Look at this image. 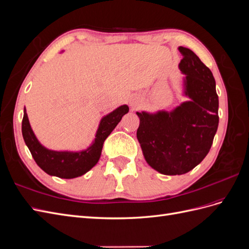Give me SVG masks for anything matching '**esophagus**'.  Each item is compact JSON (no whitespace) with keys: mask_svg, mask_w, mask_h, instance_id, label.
Instances as JSON below:
<instances>
[{"mask_svg":"<svg viewBox=\"0 0 249 249\" xmlns=\"http://www.w3.org/2000/svg\"><path fill=\"white\" fill-rule=\"evenodd\" d=\"M130 105L132 108H137L141 105V100L139 99V97H136V96L132 97V99L130 100Z\"/></svg>","mask_w":249,"mask_h":249,"instance_id":"1","label":"esophagus"}]
</instances>
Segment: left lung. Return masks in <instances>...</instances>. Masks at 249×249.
<instances>
[{
	"label": "left lung",
	"instance_id": "1",
	"mask_svg": "<svg viewBox=\"0 0 249 249\" xmlns=\"http://www.w3.org/2000/svg\"><path fill=\"white\" fill-rule=\"evenodd\" d=\"M178 69L188 101L173 109L136 112L137 139L150 167L162 175L178 176L205 159L217 132L219 101L213 73L194 53L178 47Z\"/></svg>",
	"mask_w": 249,
	"mask_h": 249
}]
</instances>
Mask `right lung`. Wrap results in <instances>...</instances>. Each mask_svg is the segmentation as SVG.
<instances>
[{"mask_svg":"<svg viewBox=\"0 0 249 249\" xmlns=\"http://www.w3.org/2000/svg\"><path fill=\"white\" fill-rule=\"evenodd\" d=\"M127 112L129 106L122 105L104 115L100 120L91 144L81 150H55L41 144L30 124L26 107L24 108L21 133L33 159L44 172L60 178H74L85 175L95 166L101 158L105 140Z\"/></svg>","mask_w":249,"mask_h":249,"instance_id":"add662e5","label":"right lung"}]
</instances>
